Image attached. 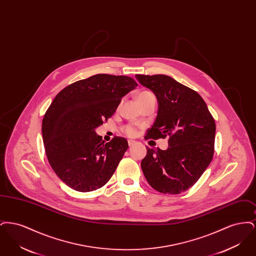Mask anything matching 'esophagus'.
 I'll list each match as a JSON object with an SVG mask.
<instances>
[{
	"instance_id": "esophagus-1",
	"label": "esophagus",
	"mask_w": 256,
	"mask_h": 256,
	"mask_svg": "<svg viewBox=\"0 0 256 256\" xmlns=\"http://www.w3.org/2000/svg\"><path fill=\"white\" fill-rule=\"evenodd\" d=\"M128 146H134V144H135V142L132 141V140H128Z\"/></svg>"
}]
</instances>
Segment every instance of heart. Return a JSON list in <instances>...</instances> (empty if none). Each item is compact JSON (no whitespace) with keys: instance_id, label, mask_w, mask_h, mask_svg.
I'll return each mask as SVG.
<instances>
[{"instance_id":"b5f03b06","label":"heart","mask_w":256,"mask_h":256,"mask_svg":"<svg viewBox=\"0 0 256 256\" xmlns=\"http://www.w3.org/2000/svg\"><path fill=\"white\" fill-rule=\"evenodd\" d=\"M148 98L156 97H154V95L152 92H150V91H142V92H140V93L138 94L137 100H145V98ZM122 132L126 134L128 136H134V134H135V130H134V126H124V128H122Z\"/></svg>"}]
</instances>
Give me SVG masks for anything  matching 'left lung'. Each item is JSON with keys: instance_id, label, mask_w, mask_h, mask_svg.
Segmentation results:
<instances>
[{"instance_id": "obj_1", "label": "left lung", "mask_w": 256, "mask_h": 256, "mask_svg": "<svg viewBox=\"0 0 256 256\" xmlns=\"http://www.w3.org/2000/svg\"><path fill=\"white\" fill-rule=\"evenodd\" d=\"M158 98V116L146 139L169 138L167 150L146 148L141 168L148 184L163 194H180L193 186L214 154L216 124L196 91L165 74H135Z\"/></svg>"}]
</instances>
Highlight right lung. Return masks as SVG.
<instances>
[{"label": "right lung", "mask_w": 256, "mask_h": 256, "mask_svg": "<svg viewBox=\"0 0 256 256\" xmlns=\"http://www.w3.org/2000/svg\"><path fill=\"white\" fill-rule=\"evenodd\" d=\"M137 86L130 76L98 74L65 87L54 98L42 136L50 165L67 186L90 192L110 180L128 144L122 137L104 143L95 130Z\"/></svg>", "instance_id": "add662e5"}]
</instances>
